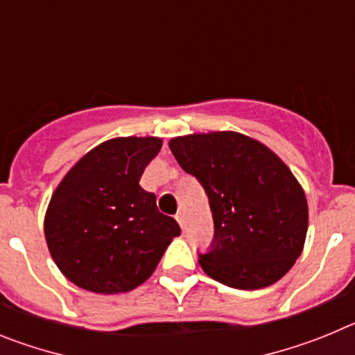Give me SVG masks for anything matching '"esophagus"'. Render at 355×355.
I'll use <instances>...</instances> for the list:
<instances>
[{
    "label": "esophagus",
    "instance_id": "obj_1",
    "mask_svg": "<svg viewBox=\"0 0 355 355\" xmlns=\"http://www.w3.org/2000/svg\"><path fill=\"white\" fill-rule=\"evenodd\" d=\"M175 220L180 222V225L181 227H187V216H184V211H180L178 213V215H175Z\"/></svg>",
    "mask_w": 355,
    "mask_h": 355
}]
</instances>
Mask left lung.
<instances>
[{
	"instance_id": "1",
	"label": "left lung",
	"mask_w": 355,
	"mask_h": 355,
	"mask_svg": "<svg viewBox=\"0 0 355 355\" xmlns=\"http://www.w3.org/2000/svg\"><path fill=\"white\" fill-rule=\"evenodd\" d=\"M168 147L209 199L215 234L208 252L199 254L202 270L238 290L277 283L307 233L306 193L283 159L234 131L175 137Z\"/></svg>"
}]
</instances>
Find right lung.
<instances>
[{
    "label": "right lung",
    "mask_w": 355,
    "mask_h": 355,
    "mask_svg": "<svg viewBox=\"0 0 355 355\" xmlns=\"http://www.w3.org/2000/svg\"><path fill=\"white\" fill-rule=\"evenodd\" d=\"M162 149L156 137H121L89 150L49 200L44 234L62 274L94 293H124L147 281L181 229L140 187Z\"/></svg>",
    "instance_id": "obj_1"
}]
</instances>
